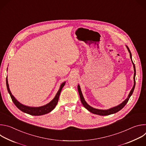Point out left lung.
<instances>
[{
	"instance_id": "1",
	"label": "left lung",
	"mask_w": 146,
	"mask_h": 146,
	"mask_svg": "<svg viewBox=\"0 0 146 146\" xmlns=\"http://www.w3.org/2000/svg\"><path fill=\"white\" fill-rule=\"evenodd\" d=\"M128 50V51L129 52V54H130V57L132 59V54H131V52L129 49V48L127 46ZM132 63H133V68H134V77H133V79H134V86L132 88V89L131 90L129 95H128V97L127 98V99L125 100L122 103H121L119 105L116 106V107H114V108H113L111 109H110L109 110H99V109H94L92 107H91L90 106H89L88 104L86 103V102L85 101L84 98H83V96H82V94L81 93V89H80V87L79 86V85L78 86V93H79V95H80V100H81V102L82 104V105L84 106V107L87 109L88 111H90V112L94 113V114H98V115H110V114H114V113H115L118 111H119L120 110H121L125 106L126 104L127 103V102H128L131 96L132 95V94H133V92L134 91V89H135V76H136V69H135V64L132 61Z\"/></svg>"
}]
</instances>
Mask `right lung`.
Returning <instances> with one entry per match:
<instances>
[{
	"mask_svg": "<svg viewBox=\"0 0 146 146\" xmlns=\"http://www.w3.org/2000/svg\"><path fill=\"white\" fill-rule=\"evenodd\" d=\"M65 82L62 83V84L60 85V88L58 90L55 98L49 103L47 104L46 105H44L43 106H41V107H38V108H31V107H28V106L22 105L21 103H20L19 102H18L17 100H16V99L13 96V95L11 94V93L10 91L7 78H6V86H7V91L11 96V98L13 103H14V105L20 110H21L22 111H23L25 113L29 114L30 115H44V114H47V113H50V111H51L55 108L56 105H57L60 91H61L62 88H63L64 86H65Z\"/></svg>",
	"mask_w": 146,
	"mask_h": 146,
	"instance_id": "right-lung-1",
	"label": "right lung"
}]
</instances>
